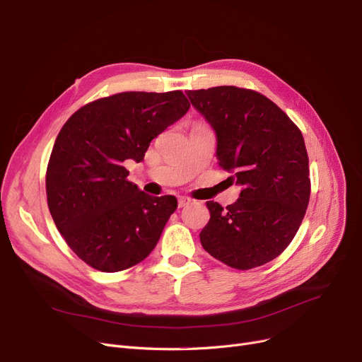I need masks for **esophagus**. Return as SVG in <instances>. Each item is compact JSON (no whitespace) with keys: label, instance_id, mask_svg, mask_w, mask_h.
<instances>
[{"label":"esophagus","instance_id":"esophagus-1","mask_svg":"<svg viewBox=\"0 0 362 362\" xmlns=\"http://www.w3.org/2000/svg\"><path fill=\"white\" fill-rule=\"evenodd\" d=\"M190 203H192V199H190V197H185V196H182V197H180V199H178V208H184V206L190 204Z\"/></svg>","mask_w":362,"mask_h":362}]
</instances>
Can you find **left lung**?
<instances>
[{
	"instance_id": "left-lung-1",
	"label": "left lung",
	"mask_w": 362,
	"mask_h": 362,
	"mask_svg": "<svg viewBox=\"0 0 362 362\" xmlns=\"http://www.w3.org/2000/svg\"><path fill=\"white\" fill-rule=\"evenodd\" d=\"M216 135V159L242 187L226 209L206 202L211 219L203 249L235 269L275 259L293 240L305 216L311 181L299 128L265 95L237 87L187 91Z\"/></svg>"
}]
</instances>
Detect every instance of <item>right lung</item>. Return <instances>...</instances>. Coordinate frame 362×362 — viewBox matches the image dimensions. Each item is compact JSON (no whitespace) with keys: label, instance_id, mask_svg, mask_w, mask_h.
Segmentation results:
<instances>
[{"label":"right lung","instance_id":"obj_1","mask_svg":"<svg viewBox=\"0 0 362 362\" xmlns=\"http://www.w3.org/2000/svg\"><path fill=\"white\" fill-rule=\"evenodd\" d=\"M188 109L181 91L120 93L81 107L60 129L47 168L48 209L85 264L122 271L158 245L178 202L127 181L124 162H141L154 136Z\"/></svg>","mask_w":362,"mask_h":362}]
</instances>
